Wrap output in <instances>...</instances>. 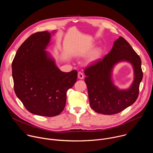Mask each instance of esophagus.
I'll list each match as a JSON object with an SVG mask.
<instances>
[{
    "label": "esophagus",
    "instance_id": "1",
    "mask_svg": "<svg viewBox=\"0 0 153 153\" xmlns=\"http://www.w3.org/2000/svg\"><path fill=\"white\" fill-rule=\"evenodd\" d=\"M77 76H78L79 79H83V77H84V75H83V74L82 72H80V71L78 73Z\"/></svg>",
    "mask_w": 153,
    "mask_h": 153
}]
</instances>
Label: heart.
<instances>
[{"instance_id":"1","label":"heart","mask_w":153,"mask_h":153,"mask_svg":"<svg viewBox=\"0 0 153 153\" xmlns=\"http://www.w3.org/2000/svg\"><path fill=\"white\" fill-rule=\"evenodd\" d=\"M101 53V50L100 49H97V50H95V52L94 53V54L92 55L91 58V61H94L96 59H97L99 56L100 55Z\"/></svg>"}]
</instances>
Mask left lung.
Returning <instances> with one entry per match:
<instances>
[{"label":"left lung","instance_id":"8db88e82","mask_svg":"<svg viewBox=\"0 0 153 153\" xmlns=\"http://www.w3.org/2000/svg\"><path fill=\"white\" fill-rule=\"evenodd\" d=\"M122 60L134 66L135 80L127 90H119L112 83L111 73L115 64ZM89 104L97 113L113 115L121 112L137 100L143 72L141 59L130 44L122 36L114 42L111 52L85 70Z\"/></svg>","mask_w":153,"mask_h":153}]
</instances>
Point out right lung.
Wrapping results in <instances>:
<instances>
[{"label":"right lung","mask_w":153,"mask_h":153,"mask_svg":"<svg viewBox=\"0 0 153 153\" xmlns=\"http://www.w3.org/2000/svg\"><path fill=\"white\" fill-rule=\"evenodd\" d=\"M51 34L38 32L20 45L12 62L14 91L30 113L55 117L64 109L67 91L76 82L77 71H61L44 51Z\"/></svg>","instance_id":"right-lung-1"}]
</instances>
